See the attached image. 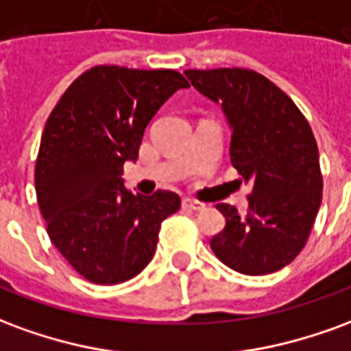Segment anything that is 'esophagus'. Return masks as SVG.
Returning <instances> with one entry per match:
<instances>
[{
	"label": "esophagus",
	"mask_w": 351,
	"mask_h": 351,
	"mask_svg": "<svg viewBox=\"0 0 351 351\" xmlns=\"http://www.w3.org/2000/svg\"><path fill=\"white\" fill-rule=\"evenodd\" d=\"M182 208H190V210H203L205 205L203 203H199L195 199H182Z\"/></svg>",
	"instance_id": "obj_1"
}]
</instances>
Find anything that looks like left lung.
Wrapping results in <instances>:
<instances>
[{
    "mask_svg": "<svg viewBox=\"0 0 351 351\" xmlns=\"http://www.w3.org/2000/svg\"><path fill=\"white\" fill-rule=\"evenodd\" d=\"M193 88L221 110L231 128V163L252 182L248 213L216 205L226 228L210 248L229 269L250 276L280 271L308 241L322 205V171L306 118L276 84L250 69H188Z\"/></svg>",
    "mask_w": 351,
    "mask_h": 351,
    "instance_id": "left-lung-1",
    "label": "left lung"
}]
</instances>
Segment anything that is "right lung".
Returning a JSON list of instances; mask_svg holds the SVG:
<instances>
[{
  "mask_svg": "<svg viewBox=\"0 0 351 351\" xmlns=\"http://www.w3.org/2000/svg\"><path fill=\"white\" fill-rule=\"evenodd\" d=\"M188 80L173 69L97 65L65 90L50 112L35 163V191L52 244L80 276L120 284L150 263L161 221L180 208L167 190L123 186L146 125Z\"/></svg>",
  "mask_w": 351,
  "mask_h": 351,
  "instance_id": "right-lung-1",
  "label": "right lung"
}]
</instances>
